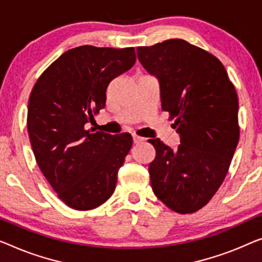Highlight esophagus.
Listing matches in <instances>:
<instances>
[{
    "instance_id": "obj_1",
    "label": "esophagus",
    "mask_w": 262,
    "mask_h": 262,
    "mask_svg": "<svg viewBox=\"0 0 262 262\" xmlns=\"http://www.w3.org/2000/svg\"><path fill=\"white\" fill-rule=\"evenodd\" d=\"M144 138H141V136H139V135H133V141H134V143H141V142H143L144 141Z\"/></svg>"
}]
</instances>
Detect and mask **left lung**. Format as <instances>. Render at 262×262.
Wrapping results in <instances>:
<instances>
[{
  "label": "left lung",
  "instance_id": "1",
  "mask_svg": "<svg viewBox=\"0 0 262 262\" xmlns=\"http://www.w3.org/2000/svg\"><path fill=\"white\" fill-rule=\"evenodd\" d=\"M138 57L158 77L163 112L180 135L177 149L160 139L149 163L153 192L180 214L205 207L224 182L240 138L239 100L224 64L180 38L138 47Z\"/></svg>",
  "mask_w": 262,
  "mask_h": 262
}]
</instances>
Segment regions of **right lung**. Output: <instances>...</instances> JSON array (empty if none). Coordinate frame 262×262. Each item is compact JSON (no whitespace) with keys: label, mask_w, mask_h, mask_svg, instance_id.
Returning <instances> with one entry per match:
<instances>
[{"label":"right lung","mask_w":262,"mask_h":262,"mask_svg":"<svg viewBox=\"0 0 262 262\" xmlns=\"http://www.w3.org/2000/svg\"><path fill=\"white\" fill-rule=\"evenodd\" d=\"M135 61L133 47L80 46L54 61L31 89L27 116L31 148L47 181L70 208L94 209L114 193L132 136L94 133L85 124L106 106L111 81Z\"/></svg>","instance_id":"add662e5"}]
</instances>
